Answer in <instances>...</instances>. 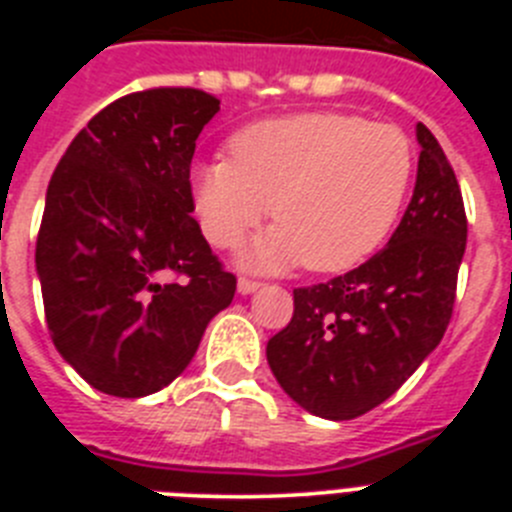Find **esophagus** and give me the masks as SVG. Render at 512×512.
<instances>
[{
	"mask_svg": "<svg viewBox=\"0 0 512 512\" xmlns=\"http://www.w3.org/2000/svg\"><path fill=\"white\" fill-rule=\"evenodd\" d=\"M256 289H261V282H256V279H238V295H253Z\"/></svg>",
	"mask_w": 512,
	"mask_h": 512,
	"instance_id": "esophagus-1",
	"label": "esophagus"
}]
</instances>
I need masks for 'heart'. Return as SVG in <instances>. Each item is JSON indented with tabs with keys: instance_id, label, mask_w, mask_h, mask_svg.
<instances>
[{
	"instance_id": "b5f03b06",
	"label": "heart",
	"mask_w": 512,
	"mask_h": 512,
	"mask_svg": "<svg viewBox=\"0 0 512 512\" xmlns=\"http://www.w3.org/2000/svg\"><path fill=\"white\" fill-rule=\"evenodd\" d=\"M415 169L413 143L387 122L343 112H297L253 122L233 138V158L192 174L202 233L235 248L266 215L279 225L243 253V266L346 271L395 228ZM275 207H270V202Z\"/></svg>"
}]
</instances>
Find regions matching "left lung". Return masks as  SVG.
<instances>
[{"mask_svg": "<svg viewBox=\"0 0 512 512\" xmlns=\"http://www.w3.org/2000/svg\"><path fill=\"white\" fill-rule=\"evenodd\" d=\"M410 205L359 269L295 289V315L266 343L271 372L307 413L351 420L395 395L451 320L467 246L459 182L423 122Z\"/></svg>", "mask_w": 512, "mask_h": 512, "instance_id": "obj_1", "label": "left lung"}]
</instances>
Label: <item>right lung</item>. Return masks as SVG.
<instances>
[{
  "label": "right lung",
  "mask_w": 512,
  "mask_h": 512,
  "mask_svg": "<svg viewBox=\"0 0 512 512\" xmlns=\"http://www.w3.org/2000/svg\"><path fill=\"white\" fill-rule=\"evenodd\" d=\"M220 99L148 89L87 122L45 194L35 271L58 354L94 390L146 397L197 354L233 302L194 220L189 164Z\"/></svg>",
  "instance_id": "add662e5"
}]
</instances>
